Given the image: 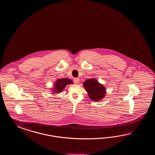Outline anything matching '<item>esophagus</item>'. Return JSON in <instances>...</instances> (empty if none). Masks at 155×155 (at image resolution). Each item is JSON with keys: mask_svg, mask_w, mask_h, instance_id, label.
Instances as JSON below:
<instances>
[{"mask_svg": "<svg viewBox=\"0 0 155 155\" xmlns=\"http://www.w3.org/2000/svg\"><path fill=\"white\" fill-rule=\"evenodd\" d=\"M74 82L75 83V84H78L80 82V80L78 78H74Z\"/></svg>", "mask_w": 155, "mask_h": 155, "instance_id": "esophagus-1", "label": "esophagus"}]
</instances>
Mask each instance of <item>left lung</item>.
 I'll return each mask as SVG.
<instances>
[{
  "label": "left lung",
  "mask_w": 155,
  "mask_h": 155,
  "mask_svg": "<svg viewBox=\"0 0 155 155\" xmlns=\"http://www.w3.org/2000/svg\"><path fill=\"white\" fill-rule=\"evenodd\" d=\"M84 86L89 94L90 98L94 101L97 102L102 99L106 94V89L104 86L94 78L86 80L84 82Z\"/></svg>",
  "instance_id": "obj_1"
}]
</instances>
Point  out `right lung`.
<instances>
[{"label": "right lung", "mask_w": 155, "mask_h": 155, "mask_svg": "<svg viewBox=\"0 0 155 155\" xmlns=\"http://www.w3.org/2000/svg\"><path fill=\"white\" fill-rule=\"evenodd\" d=\"M72 84V81L68 78H61L58 79L56 81L54 90V93H60L64 89L65 87L68 84Z\"/></svg>", "instance_id": "obj_1"}]
</instances>
